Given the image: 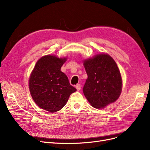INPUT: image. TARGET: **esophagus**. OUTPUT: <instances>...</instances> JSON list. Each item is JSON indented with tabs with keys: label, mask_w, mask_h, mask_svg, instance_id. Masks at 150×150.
I'll use <instances>...</instances> for the list:
<instances>
[{
	"label": "esophagus",
	"mask_w": 150,
	"mask_h": 150,
	"mask_svg": "<svg viewBox=\"0 0 150 150\" xmlns=\"http://www.w3.org/2000/svg\"><path fill=\"white\" fill-rule=\"evenodd\" d=\"M76 88L77 89V90L78 91H79L81 89V85L79 84H77L76 86Z\"/></svg>",
	"instance_id": "34e87169"
}]
</instances>
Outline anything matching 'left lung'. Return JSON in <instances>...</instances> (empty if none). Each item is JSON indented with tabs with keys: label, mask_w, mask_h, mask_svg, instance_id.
Returning <instances> with one entry per match:
<instances>
[{
	"label": "left lung",
	"mask_w": 150,
	"mask_h": 150,
	"mask_svg": "<svg viewBox=\"0 0 150 150\" xmlns=\"http://www.w3.org/2000/svg\"><path fill=\"white\" fill-rule=\"evenodd\" d=\"M84 66L88 79L83 93L91 105L103 108L116 101L121 93L122 79L114 59L108 54H98L85 60Z\"/></svg>",
	"instance_id": "1"
}]
</instances>
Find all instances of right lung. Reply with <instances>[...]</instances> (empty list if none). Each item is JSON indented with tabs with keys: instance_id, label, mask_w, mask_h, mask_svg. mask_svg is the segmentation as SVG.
Listing matches in <instances>:
<instances>
[{
	"instance_id": "1",
	"label": "right lung",
	"mask_w": 150,
	"mask_h": 150,
	"mask_svg": "<svg viewBox=\"0 0 150 150\" xmlns=\"http://www.w3.org/2000/svg\"><path fill=\"white\" fill-rule=\"evenodd\" d=\"M66 58L45 56L37 62L29 78V90L38 106L51 112L59 111L76 89L61 71Z\"/></svg>"
}]
</instances>
